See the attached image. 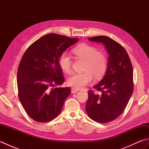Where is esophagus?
<instances>
[{"instance_id": "34e87169", "label": "esophagus", "mask_w": 149, "mask_h": 149, "mask_svg": "<svg viewBox=\"0 0 149 149\" xmlns=\"http://www.w3.org/2000/svg\"><path fill=\"white\" fill-rule=\"evenodd\" d=\"M78 91L79 90H77V89H75V88H72V89L71 90V92H72V93H77Z\"/></svg>"}]
</instances>
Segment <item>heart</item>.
Segmentation results:
<instances>
[{
    "instance_id": "1",
    "label": "heart",
    "mask_w": 149,
    "mask_h": 149,
    "mask_svg": "<svg viewBox=\"0 0 149 149\" xmlns=\"http://www.w3.org/2000/svg\"><path fill=\"white\" fill-rule=\"evenodd\" d=\"M78 58L86 61L83 70L81 74H74L67 79V84L75 89H82L93 80V75L96 78L102 77L106 72L107 65L105 54L98 51L93 46L80 44L72 50ZM72 61L66 53H63L59 58V65L63 72L69 74L72 70Z\"/></svg>"
}]
</instances>
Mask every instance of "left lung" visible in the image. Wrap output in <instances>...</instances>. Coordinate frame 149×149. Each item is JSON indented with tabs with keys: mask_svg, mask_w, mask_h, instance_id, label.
Here are the masks:
<instances>
[{
	"mask_svg": "<svg viewBox=\"0 0 149 149\" xmlns=\"http://www.w3.org/2000/svg\"><path fill=\"white\" fill-rule=\"evenodd\" d=\"M102 43L108 53V65L104 78L88 91L86 111L90 118L99 123H107L121 115L133 92V70L125 49L116 41L105 36L88 38Z\"/></svg>",
	"mask_w": 149,
	"mask_h": 149,
	"instance_id": "left-lung-1",
	"label": "left lung"
}]
</instances>
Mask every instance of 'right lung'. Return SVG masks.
Listing matches in <instances>:
<instances>
[{
	"label": "right lung",
	"mask_w": 149,
	"mask_h": 149,
	"mask_svg": "<svg viewBox=\"0 0 149 149\" xmlns=\"http://www.w3.org/2000/svg\"><path fill=\"white\" fill-rule=\"evenodd\" d=\"M78 38L50 33L29 47L18 68V97L31 118L47 122L61 112L70 88H54L65 81L59 58Z\"/></svg>",
	"instance_id": "right-lung-1"
}]
</instances>
